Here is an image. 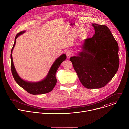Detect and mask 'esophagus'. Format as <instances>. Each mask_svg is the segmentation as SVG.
<instances>
[{
  "mask_svg": "<svg viewBox=\"0 0 129 129\" xmlns=\"http://www.w3.org/2000/svg\"><path fill=\"white\" fill-rule=\"evenodd\" d=\"M66 54L67 56L68 57H71V56H72V52L71 50H67V51H66Z\"/></svg>",
  "mask_w": 129,
  "mask_h": 129,
  "instance_id": "34e87169",
  "label": "esophagus"
}]
</instances>
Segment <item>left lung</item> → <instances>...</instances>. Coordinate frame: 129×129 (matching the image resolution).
<instances>
[{
  "label": "left lung",
  "mask_w": 129,
  "mask_h": 129,
  "mask_svg": "<svg viewBox=\"0 0 129 129\" xmlns=\"http://www.w3.org/2000/svg\"><path fill=\"white\" fill-rule=\"evenodd\" d=\"M92 25L95 34L85 40L84 51L79 56L71 57L70 61L85 87L98 89L105 86L118 70V45L107 26Z\"/></svg>",
  "instance_id": "left-lung-1"
}]
</instances>
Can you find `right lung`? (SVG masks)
<instances>
[{
  "label": "right lung",
  "mask_w": 129,
  "mask_h": 129,
  "mask_svg": "<svg viewBox=\"0 0 129 129\" xmlns=\"http://www.w3.org/2000/svg\"><path fill=\"white\" fill-rule=\"evenodd\" d=\"M25 31H22L18 33L16 35L15 37V42L11 50V67L12 75L16 83L30 94H31L33 95H37L48 93L52 90L55 85H56L57 81L56 78V72L59 66H60L61 64L65 60L66 58V54H63L56 60V61L54 62V63L51 66L47 77L43 80L36 83H31L23 80L18 76V73L16 71L13 62L12 53L16 43V39L18 36L21 34H22Z\"/></svg>",
  "instance_id": "add662e5"
}]
</instances>
